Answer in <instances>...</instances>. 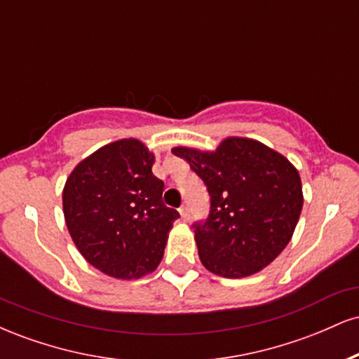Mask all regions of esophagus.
I'll use <instances>...</instances> for the list:
<instances>
[{
    "mask_svg": "<svg viewBox=\"0 0 359 359\" xmlns=\"http://www.w3.org/2000/svg\"><path fill=\"white\" fill-rule=\"evenodd\" d=\"M179 212H180V217H182L184 221H189V217H191V212H189L187 205H182V208L179 209Z\"/></svg>",
    "mask_w": 359,
    "mask_h": 359,
    "instance_id": "obj_1",
    "label": "esophagus"
}]
</instances>
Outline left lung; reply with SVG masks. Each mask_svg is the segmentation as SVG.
<instances>
[{"mask_svg": "<svg viewBox=\"0 0 359 359\" xmlns=\"http://www.w3.org/2000/svg\"><path fill=\"white\" fill-rule=\"evenodd\" d=\"M208 187L205 221L194 222L203 265L226 278L265 269L290 241L302 211L297 168L257 140L231 137L214 151L177 147Z\"/></svg>", "mask_w": 359, "mask_h": 359, "instance_id": "obj_1", "label": "left lung"}]
</instances>
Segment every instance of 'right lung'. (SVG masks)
<instances>
[{"label": "right lung", "instance_id": "right-lung-1", "mask_svg": "<svg viewBox=\"0 0 359 359\" xmlns=\"http://www.w3.org/2000/svg\"><path fill=\"white\" fill-rule=\"evenodd\" d=\"M154 162L142 142L118 140L82 160L62 192L65 224L77 250L113 278L151 273L179 217L163 204V182L151 172Z\"/></svg>", "mask_w": 359, "mask_h": 359}]
</instances>
